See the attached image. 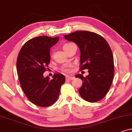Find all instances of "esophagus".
Here are the masks:
<instances>
[{
	"label": "esophagus",
	"instance_id": "esophagus-1",
	"mask_svg": "<svg viewBox=\"0 0 132 132\" xmlns=\"http://www.w3.org/2000/svg\"><path fill=\"white\" fill-rule=\"evenodd\" d=\"M74 79H75V77H69V76L66 77V80H68V81H71L72 80H73Z\"/></svg>",
	"mask_w": 132,
	"mask_h": 132
}]
</instances>
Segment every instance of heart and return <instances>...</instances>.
Wrapping results in <instances>:
<instances>
[{
	"mask_svg": "<svg viewBox=\"0 0 132 132\" xmlns=\"http://www.w3.org/2000/svg\"><path fill=\"white\" fill-rule=\"evenodd\" d=\"M72 44V43H67V44H64V46H63V48L65 50L68 47L70 46H71ZM61 71L64 72V73H70L71 71V68H70V65H65L62 67L61 68Z\"/></svg>",
	"mask_w": 132,
	"mask_h": 132,
	"instance_id": "obj_1",
	"label": "heart"
}]
</instances>
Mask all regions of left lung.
<instances>
[{
  "instance_id": "left-lung-1",
  "label": "left lung",
  "mask_w": 132,
  "mask_h": 132,
  "mask_svg": "<svg viewBox=\"0 0 132 132\" xmlns=\"http://www.w3.org/2000/svg\"><path fill=\"white\" fill-rule=\"evenodd\" d=\"M64 38L76 43L80 48V70H88L86 77L76 76L83 81L79 94L91 103L101 100L109 91L114 76L113 54L109 44L101 35L86 30L74 32Z\"/></svg>"
}]
</instances>
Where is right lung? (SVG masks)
<instances>
[{"instance_id":"1","label":"right lung","mask_w":132,"mask_h":132,"mask_svg":"<svg viewBox=\"0 0 132 132\" xmlns=\"http://www.w3.org/2000/svg\"><path fill=\"white\" fill-rule=\"evenodd\" d=\"M58 40V37L34 38L23 45L18 55L17 71L21 89L30 102L40 107L55 103L65 81L61 74H54L52 80L43 76L50 62V48Z\"/></svg>"}]
</instances>
